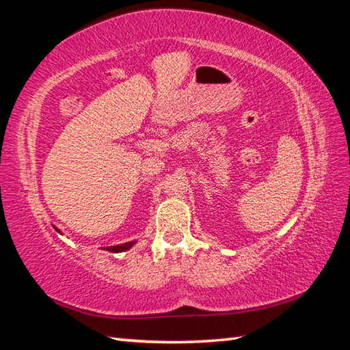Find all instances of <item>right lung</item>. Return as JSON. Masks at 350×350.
Here are the masks:
<instances>
[{
  "instance_id": "right-lung-1",
  "label": "right lung",
  "mask_w": 350,
  "mask_h": 350,
  "mask_svg": "<svg viewBox=\"0 0 350 350\" xmlns=\"http://www.w3.org/2000/svg\"><path fill=\"white\" fill-rule=\"evenodd\" d=\"M126 245H128V243H126ZM129 245H132V243H129Z\"/></svg>"
}]
</instances>
